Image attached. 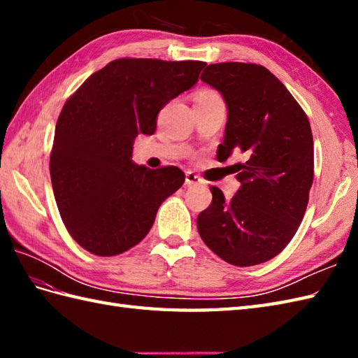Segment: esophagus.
<instances>
[{"instance_id": "esophagus-1", "label": "esophagus", "mask_w": 358, "mask_h": 358, "mask_svg": "<svg viewBox=\"0 0 358 358\" xmlns=\"http://www.w3.org/2000/svg\"><path fill=\"white\" fill-rule=\"evenodd\" d=\"M201 183H203V180L195 172H192V171L186 172V181H185L186 186H194V185H201Z\"/></svg>"}]
</instances>
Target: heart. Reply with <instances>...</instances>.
Listing matches in <instances>:
<instances>
[{
    "instance_id": "obj_1",
    "label": "heart",
    "mask_w": 358,
    "mask_h": 358,
    "mask_svg": "<svg viewBox=\"0 0 358 358\" xmlns=\"http://www.w3.org/2000/svg\"><path fill=\"white\" fill-rule=\"evenodd\" d=\"M212 95H217V94L212 92V90H201V92L196 94L195 100H200V98H208V96H212Z\"/></svg>"
}]
</instances>
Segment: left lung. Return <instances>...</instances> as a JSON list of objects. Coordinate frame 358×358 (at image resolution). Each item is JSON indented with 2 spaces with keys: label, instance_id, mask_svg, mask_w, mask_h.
<instances>
[{
  "label": "left lung",
  "instance_id": "8db88e82",
  "mask_svg": "<svg viewBox=\"0 0 358 358\" xmlns=\"http://www.w3.org/2000/svg\"><path fill=\"white\" fill-rule=\"evenodd\" d=\"M227 106L218 162L235 152L241 187L226 201L210 186L212 203L196 227L224 262L254 266L271 260L292 240L306 212L314 180V141L305 110L275 75L250 63L209 64L200 77Z\"/></svg>",
  "mask_w": 358,
  "mask_h": 358
}]
</instances>
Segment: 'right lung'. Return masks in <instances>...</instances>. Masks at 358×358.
Instances as JSON below:
<instances>
[{
	"instance_id": "1",
	"label": "right lung",
	"mask_w": 358,
	"mask_h": 358,
	"mask_svg": "<svg viewBox=\"0 0 358 358\" xmlns=\"http://www.w3.org/2000/svg\"><path fill=\"white\" fill-rule=\"evenodd\" d=\"M206 63L113 59L83 83L59 113L50 180L66 229L90 254L110 257L146 237L157 210L183 186L177 166L132 162L134 140L152 135L157 115L191 89Z\"/></svg>"
}]
</instances>
